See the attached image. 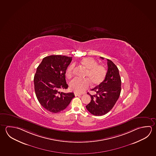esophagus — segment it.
Masks as SVG:
<instances>
[{"label": "esophagus", "mask_w": 156, "mask_h": 156, "mask_svg": "<svg viewBox=\"0 0 156 156\" xmlns=\"http://www.w3.org/2000/svg\"><path fill=\"white\" fill-rule=\"evenodd\" d=\"M74 94L75 96H81V94H77L76 92H75Z\"/></svg>", "instance_id": "1"}]
</instances>
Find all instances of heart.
Returning a JSON list of instances; mask_svg holds the SVG:
<instances>
[{"mask_svg":"<svg viewBox=\"0 0 156 156\" xmlns=\"http://www.w3.org/2000/svg\"><path fill=\"white\" fill-rule=\"evenodd\" d=\"M81 63L87 69L85 73V76L87 79H80L75 77L69 83V86L71 90L76 93L81 94L88 88L90 82L93 86L98 85L105 79L106 75V70L102 65L97 64L95 60L87 57L81 61ZM75 64H71L66 69V76L70 77L72 75Z\"/></svg>","mask_w":156,"mask_h":156,"instance_id":"obj_1","label":"heart"}]
</instances>
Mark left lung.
I'll use <instances>...</instances> for the list:
<instances>
[{"label":"left lung","instance_id":"8db88e82","mask_svg":"<svg viewBox=\"0 0 156 156\" xmlns=\"http://www.w3.org/2000/svg\"><path fill=\"white\" fill-rule=\"evenodd\" d=\"M102 59L104 58L100 57ZM108 71L105 79L99 85L91 90L96 94H90L91 102L86 106L90 113L96 116H101L113 108L121 92V78L119 70L111 60L107 59Z\"/></svg>","mask_w":156,"mask_h":156}]
</instances>
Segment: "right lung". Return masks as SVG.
I'll return each mask as SVG.
<instances>
[{
    "label": "right lung",
    "instance_id": "add662e5",
    "mask_svg": "<svg viewBox=\"0 0 156 156\" xmlns=\"http://www.w3.org/2000/svg\"><path fill=\"white\" fill-rule=\"evenodd\" d=\"M72 57L52 55L45 57L37 67L34 76L35 94L46 110L57 113L68 107L75 97L73 92L64 93L68 88L65 73Z\"/></svg>",
    "mask_w": 156,
    "mask_h": 156
}]
</instances>
